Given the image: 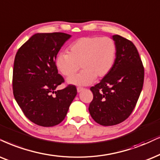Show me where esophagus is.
Wrapping results in <instances>:
<instances>
[{
    "label": "esophagus",
    "mask_w": 160,
    "mask_h": 160,
    "mask_svg": "<svg viewBox=\"0 0 160 160\" xmlns=\"http://www.w3.org/2000/svg\"><path fill=\"white\" fill-rule=\"evenodd\" d=\"M84 88H81V87H78V88H77V91H78V92L79 93V92H82V90H83Z\"/></svg>",
    "instance_id": "34e87169"
}]
</instances>
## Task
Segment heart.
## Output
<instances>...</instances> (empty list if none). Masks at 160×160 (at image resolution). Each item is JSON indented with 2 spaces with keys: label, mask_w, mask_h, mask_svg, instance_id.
I'll return each mask as SVG.
<instances>
[{
  "label": "heart",
  "mask_w": 160,
  "mask_h": 160,
  "mask_svg": "<svg viewBox=\"0 0 160 160\" xmlns=\"http://www.w3.org/2000/svg\"><path fill=\"white\" fill-rule=\"evenodd\" d=\"M117 54V45L112 38L85 37L75 40L68 48V54L60 53L55 66L62 75L69 78L78 72L80 74L68 78L67 82L77 86L92 83L96 77L102 78L111 72Z\"/></svg>",
  "instance_id": "b5f03b06"
}]
</instances>
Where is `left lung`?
<instances>
[{"mask_svg": "<svg viewBox=\"0 0 160 160\" xmlns=\"http://www.w3.org/2000/svg\"><path fill=\"white\" fill-rule=\"evenodd\" d=\"M117 54L111 72L90 88L94 95L88 111L94 120L104 126L126 120L142 92L144 67L136 46L122 36H112Z\"/></svg>", "mask_w": 160, "mask_h": 160, "instance_id": "obj_1", "label": "left lung"}]
</instances>
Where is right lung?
<instances>
[{
  "mask_svg": "<svg viewBox=\"0 0 160 160\" xmlns=\"http://www.w3.org/2000/svg\"><path fill=\"white\" fill-rule=\"evenodd\" d=\"M71 37L62 32L37 33L15 55L14 97L25 116L40 126L52 127L61 122L77 95L73 85L55 90L64 82L55 66L57 54Z\"/></svg>",
  "mask_w": 160,
  "mask_h": 160,
  "instance_id": "right-lung-1",
  "label": "right lung"
}]
</instances>
